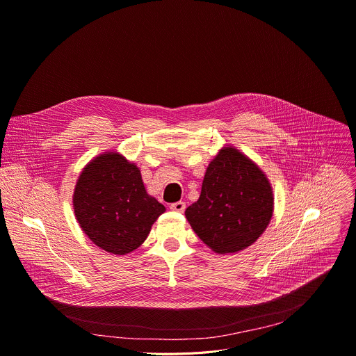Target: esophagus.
I'll return each instance as SVG.
<instances>
[{"mask_svg":"<svg viewBox=\"0 0 356 356\" xmlns=\"http://www.w3.org/2000/svg\"><path fill=\"white\" fill-rule=\"evenodd\" d=\"M170 209L173 211H177V213H183L186 210V203L184 202H176V203H172L170 204Z\"/></svg>","mask_w":356,"mask_h":356,"instance_id":"34e87169","label":"esophagus"}]
</instances>
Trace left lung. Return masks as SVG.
Segmentation results:
<instances>
[{
    "label": "left lung",
    "mask_w": 356,
    "mask_h": 356,
    "mask_svg": "<svg viewBox=\"0 0 356 356\" xmlns=\"http://www.w3.org/2000/svg\"><path fill=\"white\" fill-rule=\"evenodd\" d=\"M271 184L236 147H222L210 161L200 197L184 211L191 229L214 252H237L257 241L273 217Z\"/></svg>",
    "instance_id": "8db88e82"
}]
</instances>
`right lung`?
<instances>
[{"instance_id": "right-lung-1", "label": "right lung", "mask_w": 356, "mask_h": 356, "mask_svg": "<svg viewBox=\"0 0 356 356\" xmlns=\"http://www.w3.org/2000/svg\"><path fill=\"white\" fill-rule=\"evenodd\" d=\"M72 200L83 233L116 255L140 247L166 210L147 195L139 168L116 152H105L89 161L79 175Z\"/></svg>"}]
</instances>
